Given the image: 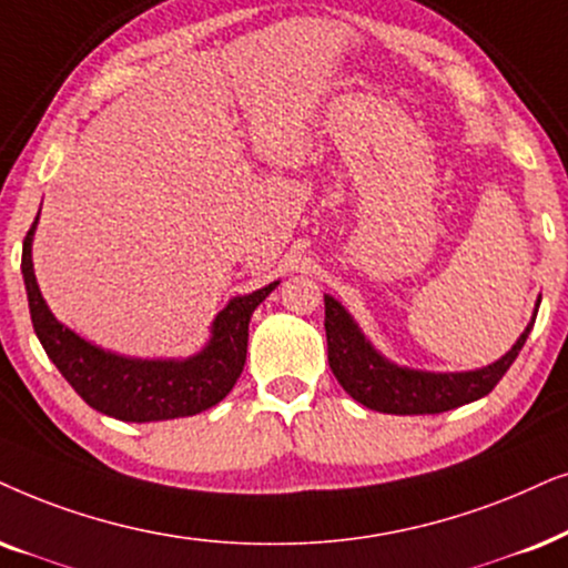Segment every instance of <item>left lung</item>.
Instances as JSON below:
<instances>
[{
    "label": "left lung",
    "instance_id": "obj_1",
    "mask_svg": "<svg viewBox=\"0 0 568 568\" xmlns=\"http://www.w3.org/2000/svg\"><path fill=\"white\" fill-rule=\"evenodd\" d=\"M323 302H326L328 365L336 381L363 407L386 412V415H438V412L456 409L488 396L525 347L529 331L535 326L537 307H540V297H537L532 321L521 331L517 344L496 363L477 367V371L433 373L396 365L383 357L342 302L331 294H323Z\"/></svg>",
    "mask_w": 568,
    "mask_h": 568
}]
</instances>
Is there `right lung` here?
I'll return each mask as SVG.
<instances>
[{
	"label": "right lung",
	"instance_id": "1",
	"mask_svg": "<svg viewBox=\"0 0 568 568\" xmlns=\"http://www.w3.org/2000/svg\"><path fill=\"white\" fill-rule=\"evenodd\" d=\"M36 224L39 216L23 242L20 263L33 331L51 363L88 407L124 423H159L197 415L232 392L245 367L250 315L276 290L278 282L226 302L224 311L211 323L209 342L195 355L180 359L124 357L85 342L49 311L33 274L31 247Z\"/></svg>",
	"mask_w": 568,
	"mask_h": 568
}]
</instances>
